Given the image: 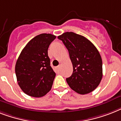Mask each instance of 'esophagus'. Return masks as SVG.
<instances>
[{
  "mask_svg": "<svg viewBox=\"0 0 121 121\" xmlns=\"http://www.w3.org/2000/svg\"><path fill=\"white\" fill-rule=\"evenodd\" d=\"M60 70H61V68L60 66H56V67L55 68V70H56V72L57 73H59V72H60Z\"/></svg>",
  "mask_w": 121,
  "mask_h": 121,
  "instance_id": "1",
  "label": "esophagus"
}]
</instances>
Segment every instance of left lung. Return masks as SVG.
Returning a JSON list of instances; mask_svg holds the SVG:
<instances>
[{
	"instance_id": "1",
	"label": "left lung",
	"mask_w": 121,
	"mask_h": 121,
	"mask_svg": "<svg viewBox=\"0 0 121 121\" xmlns=\"http://www.w3.org/2000/svg\"><path fill=\"white\" fill-rule=\"evenodd\" d=\"M58 38L68 49L73 65V73L66 79L68 85L82 95L92 92L102 78V61L97 49L88 39L73 32Z\"/></svg>"
}]
</instances>
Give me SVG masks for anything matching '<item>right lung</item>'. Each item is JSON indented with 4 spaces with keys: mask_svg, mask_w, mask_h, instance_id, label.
<instances>
[{
    "mask_svg": "<svg viewBox=\"0 0 121 121\" xmlns=\"http://www.w3.org/2000/svg\"><path fill=\"white\" fill-rule=\"evenodd\" d=\"M55 38V35L46 33L35 36L24 48L16 61L18 84L28 95L41 97L51 90L56 73L50 66L48 49Z\"/></svg>",
    "mask_w": 121,
    "mask_h": 121,
    "instance_id": "right-lung-1",
    "label": "right lung"
}]
</instances>
